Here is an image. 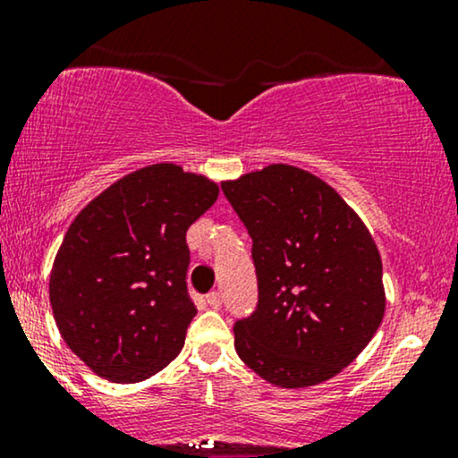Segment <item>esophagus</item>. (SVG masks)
<instances>
[{"label": "esophagus", "mask_w": 458, "mask_h": 458, "mask_svg": "<svg viewBox=\"0 0 458 458\" xmlns=\"http://www.w3.org/2000/svg\"><path fill=\"white\" fill-rule=\"evenodd\" d=\"M207 306L211 310L222 308V295H219V293H211V295H207Z\"/></svg>", "instance_id": "obj_1"}]
</instances>
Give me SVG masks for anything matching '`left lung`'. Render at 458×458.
Segmentation results:
<instances>
[{
    "instance_id": "8db88e82",
    "label": "left lung",
    "mask_w": 458,
    "mask_h": 458,
    "mask_svg": "<svg viewBox=\"0 0 458 458\" xmlns=\"http://www.w3.org/2000/svg\"><path fill=\"white\" fill-rule=\"evenodd\" d=\"M251 236L259 303L234 323V349L280 387L317 386L370 343L386 312L370 233L327 182L276 163L222 182Z\"/></svg>"
}]
</instances>
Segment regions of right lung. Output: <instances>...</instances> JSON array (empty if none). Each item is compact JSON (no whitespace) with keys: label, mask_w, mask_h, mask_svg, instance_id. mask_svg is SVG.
<instances>
[{"label":"right lung","mask_w":458,"mask_h":458,"mask_svg":"<svg viewBox=\"0 0 458 458\" xmlns=\"http://www.w3.org/2000/svg\"><path fill=\"white\" fill-rule=\"evenodd\" d=\"M219 187L155 163L107 187L77 215L49 280L68 349L114 383H138L181 353L196 306L187 293V230Z\"/></svg>","instance_id":"obj_1"}]
</instances>
